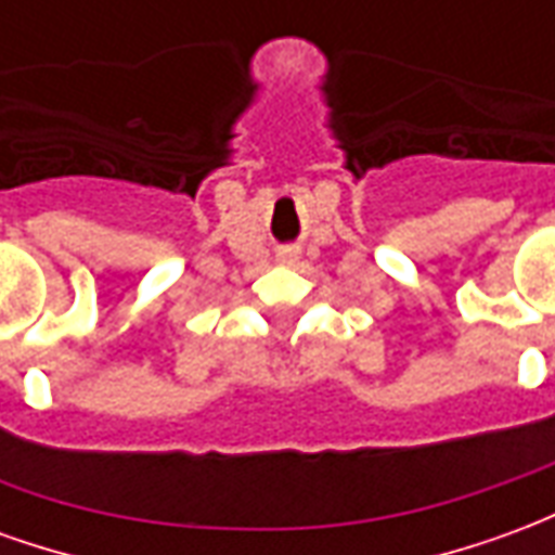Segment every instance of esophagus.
I'll return each mask as SVG.
<instances>
[{"instance_id":"esophagus-1","label":"esophagus","mask_w":555,"mask_h":555,"mask_svg":"<svg viewBox=\"0 0 555 555\" xmlns=\"http://www.w3.org/2000/svg\"><path fill=\"white\" fill-rule=\"evenodd\" d=\"M279 258H282V261H294V258H297V253H291V249H285V253L279 255Z\"/></svg>"}]
</instances>
